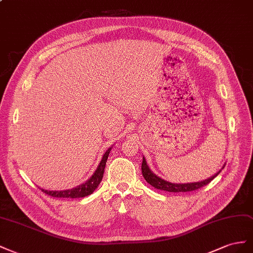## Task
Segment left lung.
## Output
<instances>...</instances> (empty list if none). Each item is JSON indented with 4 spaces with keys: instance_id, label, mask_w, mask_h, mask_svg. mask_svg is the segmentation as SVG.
<instances>
[{
    "instance_id": "8db88e82",
    "label": "left lung",
    "mask_w": 253,
    "mask_h": 253,
    "mask_svg": "<svg viewBox=\"0 0 253 253\" xmlns=\"http://www.w3.org/2000/svg\"><path fill=\"white\" fill-rule=\"evenodd\" d=\"M225 165L226 164H223V167L221 168V169L225 168ZM221 169L216 172V174H214L212 177L204 180V181L190 182V183H172V182L167 181V180L160 178L159 176H157L155 172H153V170H151L147 165L146 159L144 157H143V161H142V174H143V177L145 178L146 181L151 186L156 187V189H158V190L165 191V192H171V193L192 192V191H195V190H198V189H200V187H203V186L210 183L212 180L219 174Z\"/></svg>"
}]
</instances>
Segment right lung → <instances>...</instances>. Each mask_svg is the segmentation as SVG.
I'll return each instance as SVG.
<instances>
[{
	"instance_id": "right-lung-1",
	"label": "right lung",
	"mask_w": 253,
	"mask_h": 253,
	"mask_svg": "<svg viewBox=\"0 0 253 253\" xmlns=\"http://www.w3.org/2000/svg\"><path fill=\"white\" fill-rule=\"evenodd\" d=\"M111 148L112 147L108 148L106 150V153L103 155L102 160H100L95 171L93 172V175L84 183L77 185L76 187H73V189H69V190L49 191V190L41 189L42 192L49 195V196L56 197V198H82V197L88 196V195H91L97 189L98 184L100 183V181H102L103 176H104V171H105L106 162H107V159H108V156H109Z\"/></svg>"
}]
</instances>
